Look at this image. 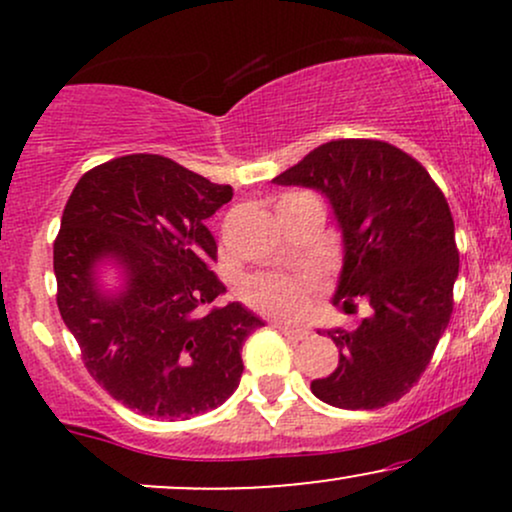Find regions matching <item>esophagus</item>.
Instances as JSON below:
<instances>
[{
	"label": "esophagus",
	"instance_id": "esophagus-1",
	"mask_svg": "<svg viewBox=\"0 0 512 512\" xmlns=\"http://www.w3.org/2000/svg\"><path fill=\"white\" fill-rule=\"evenodd\" d=\"M274 327L279 332H284V334H289V337H296V339H305L308 337V327H303V325H291V322H274Z\"/></svg>",
	"mask_w": 512,
	"mask_h": 512
}]
</instances>
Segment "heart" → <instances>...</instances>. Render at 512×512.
<instances>
[{
	"instance_id": "1",
	"label": "heart",
	"mask_w": 512,
	"mask_h": 512,
	"mask_svg": "<svg viewBox=\"0 0 512 512\" xmlns=\"http://www.w3.org/2000/svg\"><path fill=\"white\" fill-rule=\"evenodd\" d=\"M296 195H301V192H293V195L286 197ZM305 286H308V281H296L281 274H262L245 281V284L240 286V296H243L252 308L264 310V313L291 315L303 305Z\"/></svg>"
}]
</instances>
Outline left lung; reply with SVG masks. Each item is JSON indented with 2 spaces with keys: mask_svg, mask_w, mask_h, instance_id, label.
<instances>
[{
  "mask_svg": "<svg viewBox=\"0 0 512 512\" xmlns=\"http://www.w3.org/2000/svg\"><path fill=\"white\" fill-rule=\"evenodd\" d=\"M330 199L344 243L334 305L366 298L354 332L327 330L339 366L310 390L339 409H380L419 383L452 315L460 272L455 223L416 158L380 139H337L274 178Z\"/></svg>",
  "mask_w": 512,
  "mask_h": 512,
  "instance_id": "left-lung-1",
  "label": "left lung"
}]
</instances>
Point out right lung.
Listing matches in <instances>:
<instances>
[{
  "label": "right lung",
  "mask_w": 512,
  "mask_h": 512,
  "mask_svg": "<svg viewBox=\"0 0 512 512\" xmlns=\"http://www.w3.org/2000/svg\"><path fill=\"white\" fill-rule=\"evenodd\" d=\"M231 197L170 158L132 154L88 170L67 199L57 308L91 378L127 409L185 421L236 392L243 342L264 322L240 303L204 310L226 291L204 221ZM101 261L123 269L122 292L97 286Z\"/></svg>",
  "instance_id": "1"
}]
</instances>
